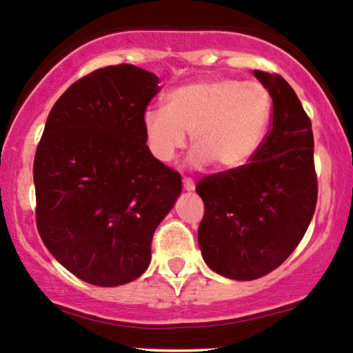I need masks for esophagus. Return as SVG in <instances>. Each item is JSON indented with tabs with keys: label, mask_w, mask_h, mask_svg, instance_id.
<instances>
[{
	"label": "esophagus",
	"mask_w": 353,
	"mask_h": 353,
	"mask_svg": "<svg viewBox=\"0 0 353 353\" xmlns=\"http://www.w3.org/2000/svg\"><path fill=\"white\" fill-rule=\"evenodd\" d=\"M182 185H184V189L189 190V192L196 189V182L190 179V177H184V179H182Z\"/></svg>",
	"instance_id": "esophagus-1"
}]
</instances>
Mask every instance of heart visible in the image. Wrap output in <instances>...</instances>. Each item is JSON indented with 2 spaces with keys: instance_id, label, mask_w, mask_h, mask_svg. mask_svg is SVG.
<instances>
[{
  "instance_id": "1",
  "label": "heart",
  "mask_w": 353,
  "mask_h": 353,
  "mask_svg": "<svg viewBox=\"0 0 353 353\" xmlns=\"http://www.w3.org/2000/svg\"><path fill=\"white\" fill-rule=\"evenodd\" d=\"M272 119V94L259 81L205 79L172 89L164 109L143 116L145 144L154 159L171 163L190 134L189 163H212L236 171L254 159Z\"/></svg>"
}]
</instances>
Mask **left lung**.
<instances>
[{
	"instance_id": "1",
	"label": "left lung",
	"mask_w": 353,
	"mask_h": 353,
	"mask_svg": "<svg viewBox=\"0 0 353 353\" xmlns=\"http://www.w3.org/2000/svg\"><path fill=\"white\" fill-rule=\"evenodd\" d=\"M272 94V128L259 152L236 171L204 177L199 232L202 257L214 272L254 281L294 252L317 204L314 134L307 112L282 76L254 71Z\"/></svg>"
}]
</instances>
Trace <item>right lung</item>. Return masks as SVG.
I'll list each match as a JSON object with an SVG mask.
<instances>
[{
	"label": "right lung",
	"instance_id": "1",
	"mask_svg": "<svg viewBox=\"0 0 353 353\" xmlns=\"http://www.w3.org/2000/svg\"><path fill=\"white\" fill-rule=\"evenodd\" d=\"M159 78L101 68L64 91L34 156L36 225L81 281L116 287L144 274L154 230L181 196L179 172L154 159L143 116Z\"/></svg>",
	"mask_w": 353,
	"mask_h": 353
}]
</instances>
